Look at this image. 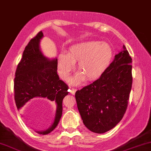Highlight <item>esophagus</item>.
Masks as SVG:
<instances>
[{"instance_id":"esophagus-1","label":"esophagus","mask_w":151,"mask_h":151,"mask_svg":"<svg viewBox=\"0 0 151 151\" xmlns=\"http://www.w3.org/2000/svg\"><path fill=\"white\" fill-rule=\"evenodd\" d=\"M76 91H77V88H70V94H75Z\"/></svg>"}]
</instances>
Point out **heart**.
Wrapping results in <instances>:
<instances>
[{"instance_id": "heart-1", "label": "heart", "mask_w": 151, "mask_h": 151, "mask_svg": "<svg viewBox=\"0 0 151 151\" xmlns=\"http://www.w3.org/2000/svg\"><path fill=\"white\" fill-rule=\"evenodd\" d=\"M113 56L110 45L105 42L88 41L78 43L70 47L67 55L60 54L58 58V72L63 79L67 80L77 63L79 72L72 79L74 83H79L86 79L96 80L109 67Z\"/></svg>"}]
</instances>
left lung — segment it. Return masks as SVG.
Here are the masks:
<instances>
[{"mask_svg":"<svg viewBox=\"0 0 151 151\" xmlns=\"http://www.w3.org/2000/svg\"><path fill=\"white\" fill-rule=\"evenodd\" d=\"M132 59L124 50L99 79L77 90V108L86 127L104 133L121 121L127 109L132 83Z\"/></svg>","mask_w":151,"mask_h":151,"instance_id":"1","label":"left lung"}]
</instances>
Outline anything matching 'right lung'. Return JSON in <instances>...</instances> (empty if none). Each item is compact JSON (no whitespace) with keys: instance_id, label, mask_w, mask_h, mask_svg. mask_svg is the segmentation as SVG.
I'll return each mask as SVG.
<instances>
[{"instance_id":"obj_1","label":"right lung","mask_w":151,"mask_h":151,"mask_svg":"<svg viewBox=\"0 0 151 151\" xmlns=\"http://www.w3.org/2000/svg\"><path fill=\"white\" fill-rule=\"evenodd\" d=\"M42 31L30 40L18 64L14 81V100L18 109L29 99L43 97L57 105L55 122L51 127L40 134H48L59 124L62 115V102L67 94L68 86L57 74V59H47L39 49Z\"/></svg>"}]
</instances>
